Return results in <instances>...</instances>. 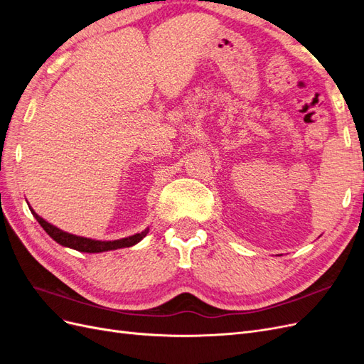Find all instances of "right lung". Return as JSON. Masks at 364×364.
Returning <instances> with one entry per match:
<instances>
[{
	"instance_id": "1",
	"label": "right lung",
	"mask_w": 364,
	"mask_h": 364,
	"mask_svg": "<svg viewBox=\"0 0 364 364\" xmlns=\"http://www.w3.org/2000/svg\"><path fill=\"white\" fill-rule=\"evenodd\" d=\"M30 211L35 217L39 225L43 228V230L59 243L63 247H70L74 250H79V252H85V253H100V252H107V250H117L121 247H130V246H135L136 243L144 238L149 234V228H146L142 232L135 234V235H130L126 238H119V240H109V241H103V240H92V238H86V237H79V235H74L70 232H65V230L59 229L58 226H54L48 222H46L42 217H39L35 209L30 206Z\"/></svg>"
}]
</instances>
